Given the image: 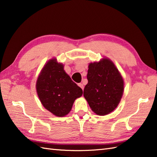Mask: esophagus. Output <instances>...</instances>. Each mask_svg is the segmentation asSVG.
<instances>
[{"mask_svg": "<svg viewBox=\"0 0 157 157\" xmlns=\"http://www.w3.org/2000/svg\"><path fill=\"white\" fill-rule=\"evenodd\" d=\"M78 86L82 89V90L84 89V85H83V84H82V83H79V84H78Z\"/></svg>", "mask_w": 157, "mask_h": 157, "instance_id": "1", "label": "esophagus"}]
</instances>
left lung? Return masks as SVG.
<instances>
[{"mask_svg": "<svg viewBox=\"0 0 157 157\" xmlns=\"http://www.w3.org/2000/svg\"><path fill=\"white\" fill-rule=\"evenodd\" d=\"M87 79L84 97L91 109L99 116L113 112L124 91L123 79L115 64L109 58L90 63Z\"/></svg>", "mask_w": 157, "mask_h": 157, "instance_id": "1", "label": "left lung"}]
</instances>
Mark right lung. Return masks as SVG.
I'll return each mask as SVG.
<instances>
[{
    "mask_svg": "<svg viewBox=\"0 0 157 157\" xmlns=\"http://www.w3.org/2000/svg\"><path fill=\"white\" fill-rule=\"evenodd\" d=\"M36 89L42 105L58 117L69 113L75 100L83 93L56 58L45 64L36 80Z\"/></svg>",
    "mask_w": 157,
    "mask_h": 157,
    "instance_id": "right-lung-1",
    "label": "right lung"
}]
</instances>
